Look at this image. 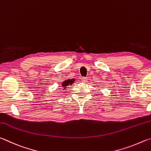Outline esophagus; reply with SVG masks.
<instances>
[{"instance_id":"obj_1","label":"esophagus","mask_w":151,"mask_h":151,"mask_svg":"<svg viewBox=\"0 0 151 151\" xmlns=\"http://www.w3.org/2000/svg\"><path fill=\"white\" fill-rule=\"evenodd\" d=\"M88 78H86V77H83V78H81V81H82V82H83V83H86V82H87V81H88Z\"/></svg>"}]
</instances>
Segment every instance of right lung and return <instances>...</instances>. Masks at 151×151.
Returning a JSON list of instances; mask_svg holds the SVG:
<instances>
[{
	"mask_svg": "<svg viewBox=\"0 0 151 151\" xmlns=\"http://www.w3.org/2000/svg\"><path fill=\"white\" fill-rule=\"evenodd\" d=\"M73 81H74V80H68L64 81L62 83V87H64V88H65V87L69 86V84H70V85H71V84H72L73 82Z\"/></svg>",
	"mask_w": 151,
	"mask_h": 151,
	"instance_id": "1",
	"label": "right lung"
}]
</instances>
